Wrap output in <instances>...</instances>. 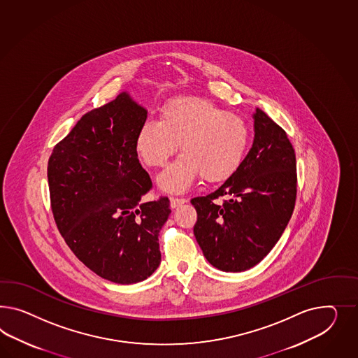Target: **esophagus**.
Masks as SVG:
<instances>
[{
    "label": "esophagus",
    "instance_id": "34e87169",
    "mask_svg": "<svg viewBox=\"0 0 358 358\" xmlns=\"http://www.w3.org/2000/svg\"><path fill=\"white\" fill-rule=\"evenodd\" d=\"M187 201L186 199H182V198H171V207L172 208H177V207H180L181 204L186 203Z\"/></svg>",
    "mask_w": 358,
    "mask_h": 358
}]
</instances>
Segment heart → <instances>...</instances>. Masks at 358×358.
<instances>
[{
    "mask_svg": "<svg viewBox=\"0 0 358 358\" xmlns=\"http://www.w3.org/2000/svg\"><path fill=\"white\" fill-rule=\"evenodd\" d=\"M250 141L242 117L202 97H177L162 109V121L150 118L138 131L136 150L145 164L160 166L176 152L157 184L171 193H184L202 176L206 181L228 180L241 166Z\"/></svg>",
    "mask_w": 358,
    "mask_h": 358,
    "instance_id": "obj_1",
    "label": "heart"
}]
</instances>
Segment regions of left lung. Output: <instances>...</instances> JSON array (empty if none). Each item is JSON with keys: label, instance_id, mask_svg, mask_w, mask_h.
<instances>
[{"label": "left lung", "instance_id": "obj_1", "mask_svg": "<svg viewBox=\"0 0 358 358\" xmlns=\"http://www.w3.org/2000/svg\"><path fill=\"white\" fill-rule=\"evenodd\" d=\"M252 118L254 142L238 171L213 193L192 199L196 242L225 272L258 264L279 241L296 203V154L287 133L259 108ZM219 196L227 199L216 204Z\"/></svg>", "mask_w": 358, "mask_h": 358}]
</instances>
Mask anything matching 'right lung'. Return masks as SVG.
Wrapping results in <instances>:
<instances>
[{"label": "right lung", "mask_w": 358, "mask_h": 358, "mask_svg": "<svg viewBox=\"0 0 358 358\" xmlns=\"http://www.w3.org/2000/svg\"><path fill=\"white\" fill-rule=\"evenodd\" d=\"M145 108L122 92L86 113L48 162L58 231L88 268L117 284H134L159 267V233L169 199L142 202L152 187L136 154Z\"/></svg>", "instance_id": "obj_1"}]
</instances>
